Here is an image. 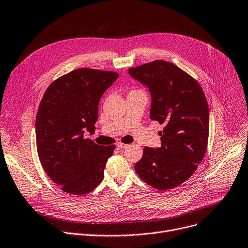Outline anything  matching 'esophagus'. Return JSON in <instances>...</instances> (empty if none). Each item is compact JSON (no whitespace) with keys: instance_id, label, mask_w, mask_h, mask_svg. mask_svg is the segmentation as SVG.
Instances as JSON below:
<instances>
[{"instance_id":"1","label":"esophagus","mask_w":248,"mask_h":248,"mask_svg":"<svg viewBox=\"0 0 248 248\" xmlns=\"http://www.w3.org/2000/svg\"><path fill=\"white\" fill-rule=\"evenodd\" d=\"M126 145H127V144H125V143H123V142H121V141L117 143V147H118V148H124V147H125Z\"/></svg>"}]
</instances>
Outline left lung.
Returning a JSON list of instances; mask_svg holds the SVG:
<instances>
[{"mask_svg": "<svg viewBox=\"0 0 248 248\" xmlns=\"http://www.w3.org/2000/svg\"><path fill=\"white\" fill-rule=\"evenodd\" d=\"M152 94L151 120L164 125L161 146L143 148L135 164L139 176L158 190L187 180L206 153L209 110L205 94L195 78L172 62L162 60L128 69Z\"/></svg>", "mask_w": 248, "mask_h": 248, "instance_id": "left-lung-1", "label": "left lung"}]
</instances>
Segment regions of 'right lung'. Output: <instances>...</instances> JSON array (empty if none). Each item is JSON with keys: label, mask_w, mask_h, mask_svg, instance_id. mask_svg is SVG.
<instances>
[{"label": "right lung", "mask_w": 248, "mask_h": 248, "mask_svg": "<svg viewBox=\"0 0 248 248\" xmlns=\"http://www.w3.org/2000/svg\"><path fill=\"white\" fill-rule=\"evenodd\" d=\"M118 78L114 72L81 68L54 80L43 95L36 118L38 155L46 174L65 192L89 193L104 179L115 145L96 144L84 133L94 131L98 102Z\"/></svg>", "instance_id": "right-lung-1"}]
</instances>
